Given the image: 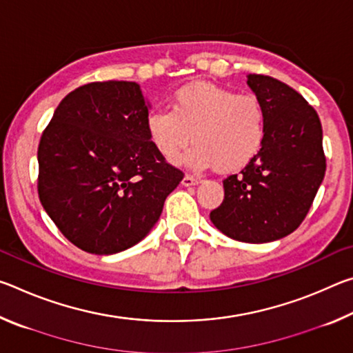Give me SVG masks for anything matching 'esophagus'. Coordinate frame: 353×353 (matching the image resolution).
Wrapping results in <instances>:
<instances>
[{
  "label": "esophagus",
  "instance_id": "1",
  "mask_svg": "<svg viewBox=\"0 0 353 353\" xmlns=\"http://www.w3.org/2000/svg\"><path fill=\"white\" fill-rule=\"evenodd\" d=\"M199 182H201L199 177H194V176H190V174H187L182 179V185H185V187H190V185H198Z\"/></svg>",
  "mask_w": 353,
  "mask_h": 353
}]
</instances>
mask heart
<instances>
[{
	"label": "heart",
	"mask_w": 353,
	"mask_h": 353,
	"mask_svg": "<svg viewBox=\"0 0 353 353\" xmlns=\"http://www.w3.org/2000/svg\"><path fill=\"white\" fill-rule=\"evenodd\" d=\"M152 146L174 160L193 135L196 145L185 163L194 170H241L260 154L268 132V115L255 94H238L212 83H191L172 94L170 110L157 109L146 118Z\"/></svg>",
	"instance_id": "heart-1"
}]
</instances>
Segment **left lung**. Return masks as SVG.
I'll return each instance as SVG.
<instances>
[{
    "mask_svg": "<svg viewBox=\"0 0 353 353\" xmlns=\"http://www.w3.org/2000/svg\"><path fill=\"white\" fill-rule=\"evenodd\" d=\"M248 83L265 105L266 139L252 162L224 179V201L210 219L236 241L270 243L294 232L313 204L327 166L322 126L286 83L263 74Z\"/></svg>",
    "mask_w": 353,
    "mask_h": 353,
    "instance_id": "obj_1",
    "label": "left lung"
}]
</instances>
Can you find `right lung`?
<instances>
[{"label":"right lung","mask_w":353,"mask_h":353,"mask_svg":"<svg viewBox=\"0 0 353 353\" xmlns=\"http://www.w3.org/2000/svg\"><path fill=\"white\" fill-rule=\"evenodd\" d=\"M140 85L90 82L62 99L39 143L41 205L70 243L117 254L146 236L183 172L146 130Z\"/></svg>","instance_id":"right-lung-1"}]
</instances>
